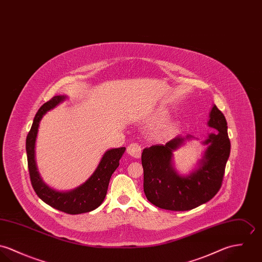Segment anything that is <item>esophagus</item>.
<instances>
[{"instance_id": "esophagus-1", "label": "esophagus", "mask_w": 262, "mask_h": 262, "mask_svg": "<svg viewBox=\"0 0 262 262\" xmlns=\"http://www.w3.org/2000/svg\"><path fill=\"white\" fill-rule=\"evenodd\" d=\"M126 151L129 156L136 158V159H140L142 156V146L138 144H130L127 146Z\"/></svg>"}]
</instances>
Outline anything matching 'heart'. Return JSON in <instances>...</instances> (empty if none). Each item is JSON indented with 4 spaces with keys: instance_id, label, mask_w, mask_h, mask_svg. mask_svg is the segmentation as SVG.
Masks as SVG:
<instances>
[{
    "instance_id": "b5f03b06",
    "label": "heart",
    "mask_w": 262,
    "mask_h": 262,
    "mask_svg": "<svg viewBox=\"0 0 262 262\" xmlns=\"http://www.w3.org/2000/svg\"><path fill=\"white\" fill-rule=\"evenodd\" d=\"M155 118L158 119V120H165V119H168L169 118V113L167 111H158L155 115Z\"/></svg>"
}]
</instances>
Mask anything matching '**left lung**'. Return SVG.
Returning a JSON list of instances; mask_svg holds the SVG:
<instances>
[{
    "label": "left lung",
    "instance_id": "obj_1",
    "mask_svg": "<svg viewBox=\"0 0 262 262\" xmlns=\"http://www.w3.org/2000/svg\"><path fill=\"white\" fill-rule=\"evenodd\" d=\"M207 124L217 132L209 134L202 142L207 147L190 174H180L176 171L173 152L187 142L198 140L197 138L190 135L179 136L166 145L144 148V191L150 203L166 210L188 211L207 203L217 194L230 155V141L226 118L215 104Z\"/></svg>",
    "mask_w": 262,
    "mask_h": 262
}]
</instances>
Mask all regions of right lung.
I'll list each match as a JSON object with an SVG mask.
<instances>
[{"label": "right lung", "mask_w": 262, "mask_h": 262, "mask_svg": "<svg viewBox=\"0 0 262 262\" xmlns=\"http://www.w3.org/2000/svg\"><path fill=\"white\" fill-rule=\"evenodd\" d=\"M66 98V95H56L39 108L26 139V151L32 187L38 197L59 211L76 215L93 211L103 202L112 174L119 166V160L125 151V147L107 149L93 174L73 190L57 191L45 184L38 172L35 160V144L39 123L47 112L53 110Z\"/></svg>", "instance_id": "obj_1"}]
</instances>
